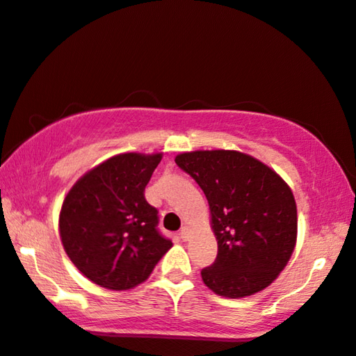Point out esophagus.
Instances as JSON below:
<instances>
[{
	"instance_id": "obj_1",
	"label": "esophagus",
	"mask_w": 356,
	"mask_h": 356,
	"mask_svg": "<svg viewBox=\"0 0 356 356\" xmlns=\"http://www.w3.org/2000/svg\"><path fill=\"white\" fill-rule=\"evenodd\" d=\"M188 238H189V228H183L181 231H179V239L188 241Z\"/></svg>"
}]
</instances>
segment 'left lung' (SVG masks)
Returning a JSON list of instances; mask_svg holds the SVG:
<instances>
[{"label":"left lung","mask_w":356,"mask_h":356,"mask_svg":"<svg viewBox=\"0 0 356 356\" xmlns=\"http://www.w3.org/2000/svg\"><path fill=\"white\" fill-rule=\"evenodd\" d=\"M175 162L204 191L218 244L200 271L216 296L241 298L264 291L289 261L297 242V205L284 179L239 151H191Z\"/></svg>","instance_id":"obj_1"}]
</instances>
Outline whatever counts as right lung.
<instances>
[{"instance_id":"add662e5","label":"right lung","mask_w":356,"mask_h":356,"mask_svg":"<svg viewBox=\"0 0 356 356\" xmlns=\"http://www.w3.org/2000/svg\"><path fill=\"white\" fill-rule=\"evenodd\" d=\"M162 152L118 154L91 168L67 193L59 213L65 254L81 275L111 291L151 276L172 241L157 231V210L144 188Z\"/></svg>"}]
</instances>
